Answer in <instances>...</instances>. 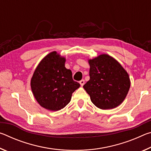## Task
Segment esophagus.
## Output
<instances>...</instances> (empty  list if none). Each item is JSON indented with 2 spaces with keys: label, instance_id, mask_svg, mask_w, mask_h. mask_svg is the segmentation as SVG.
Wrapping results in <instances>:
<instances>
[{
  "label": "esophagus",
  "instance_id": "1",
  "mask_svg": "<svg viewBox=\"0 0 151 151\" xmlns=\"http://www.w3.org/2000/svg\"><path fill=\"white\" fill-rule=\"evenodd\" d=\"M79 83H80V85H81V86H83L84 85H85V80H81L79 81Z\"/></svg>",
  "mask_w": 151,
  "mask_h": 151
}]
</instances>
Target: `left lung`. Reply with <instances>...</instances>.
<instances>
[{
	"label": "left lung",
	"mask_w": 151,
	"mask_h": 151,
	"mask_svg": "<svg viewBox=\"0 0 151 151\" xmlns=\"http://www.w3.org/2000/svg\"><path fill=\"white\" fill-rule=\"evenodd\" d=\"M90 80L83 88L94 105L103 110L114 109L126 98L131 86L129 75L111 56L101 54L88 60Z\"/></svg>",
	"instance_id": "1"
}]
</instances>
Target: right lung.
Segmentation results:
<instances>
[{"instance_id":"right-lung-1","label":"right lung","mask_w":151,"mask_h":151,"mask_svg":"<svg viewBox=\"0 0 151 151\" xmlns=\"http://www.w3.org/2000/svg\"><path fill=\"white\" fill-rule=\"evenodd\" d=\"M66 58L52 51L40 60L30 80L33 95L40 106L51 111L63 109L70 103L80 84L65 67Z\"/></svg>"}]
</instances>
